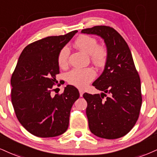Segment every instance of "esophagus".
<instances>
[{"label":"esophagus","mask_w":157,"mask_h":157,"mask_svg":"<svg viewBox=\"0 0 157 157\" xmlns=\"http://www.w3.org/2000/svg\"><path fill=\"white\" fill-rule=\"evenodd\" d=\"M79 92H80V97H82V95H83V94H84L83 90L80 89V90H79Z\"/></svg>","instance_id":"esophagus-1"}]
</instances>
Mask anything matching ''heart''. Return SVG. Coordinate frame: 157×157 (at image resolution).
<instances>
[{"label":"heart","mask_w":157,"mask_h":157,"mask_svg":"<svg viewBox=\"0 0 157 157\" xmlns=\"http://www.w3.org/2000/svg\"><path fill=\"white\" fill-rule=\"evenodd\" d=\"M75 45L82 52L89 55L92 61L97 66H101L105 63L107 57V50L105 47L98 45L95 38L88 35L80 36L75 41ZM70 50L65 46L60 50L58 56V63L60 67L65 68L69 63ZM96 72L90 68L87 69H74L67 75V80L71 85L85 88L95 78Z\"/></svg>","instance_id":"1"}]
</instances>
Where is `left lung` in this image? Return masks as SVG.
<instances>
[{
	"label": "left lung",
	"instance_id": "obj_1",
	"mask_svg": "<svg viewBox=\"0 0 157 157\" xmlns=\"http://www.w3.org/2000/svg\"><path fill=\"white\" fill-rule=\"evenodd\" d=\"M81 32L102 38L107 52L105 69L92 84L102 93L83 94L88 126L97 137L119 138L135 126L142 105L140 79L131 51L124 38L109 26H94Z\"/></svg>",
	"mask_w": 157,
	"mask_h": 157
}]
</instances>
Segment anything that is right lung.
Masks as SVG:
<instances>
[{
    "label": "right lung",
    "instance_id": "add662e5",
    "mask_svg": "<svg viewBox=\"0 0 157 157\" xmlns=\"http://www.w3.org/2000/svg\"><path fill=\"white\" fill-rule=\"evenodd\" d=\"M77 31L48 36L24 48L11 79L12 103L17 118L32 135L39 137L60 135L68 129L70 111L80 97L68 85L61 94L52 96L59 74L58 56Z\"/></svg>",
    "mask_w": 157,
    "mask_h": 157
}]
</instances>
